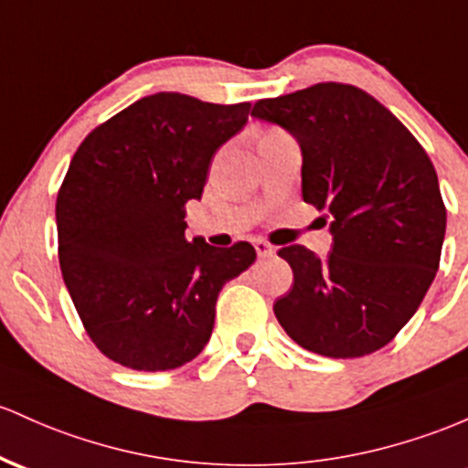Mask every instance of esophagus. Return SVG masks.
<instances>
[{"label":"esophagus","instance_id":"1","mask_svg":"<svg viewBox=\"0 0 468 468\" xmlns=\"http://www.w3.org/2000/svg\"><path fill=\"white\" fill-rule=\"evenodd\" d=\"M255 250H258L260 258H269L275 253V246H271L266 239H255Z\"/></svg>","mask_w":468,"mask_h":468}]
</instances>
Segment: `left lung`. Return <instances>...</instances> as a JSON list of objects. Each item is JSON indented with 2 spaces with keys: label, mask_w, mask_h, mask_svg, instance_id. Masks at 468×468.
Wrapping results in <instances>:
<instances>
[{
  "label": "left lung",
  "mask_w": 468,
  "mask_h": 468,
  "mask_svg": "<svg viewBox=\"0 0 468 468\" xmlns=\"http://www.w3.org/2000/svg\"><path fill=\"white\" fill-rule=\"evenodd\" d=\"M300 142L302 197L331 222L333 250H277L292 289L275 317L306 351L362 357L387 346L422 304L440 266L446 207L422 144L367 90L322 81L253 104Z\"/></svg>",
  "instance_id": "left-lung-1"
}]
</instances>
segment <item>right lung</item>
<instances>
[{"label":"right lung","instance_id":"right-lung-1","mask_svg":"<svg viewBox=\"0 0 468 468\" xmlns=\"http://www.w3.org/2000/svg\"><path fill=\"white\" fill-rule=\"evenodd\" d=\"M249 112V101L155 92L92 128L70 159L55 204L61 275L112 362L133 371L191 362L213 331L222 286L255 261L249 242H188L184 222L215 151Z\"/></svg>","mask_w":468,"mask_h":468}]
</instances>
